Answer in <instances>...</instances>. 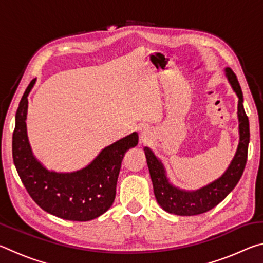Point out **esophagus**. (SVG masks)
Instances as JSON below:
<instances>
[{"instance_id":"1","label":"esophagus","mask_w":263,"mask_h":263,"mask_svg":"<svg viewBox=\"0 0 263 263\" xmlns=\"http://www.w3.org/2000/svg\"><path fill=\"white\" fill-rule=\"evenodd\" d=\"M148 139V135H147V132L146 131H142L141 132V135H140V140L142 141V142H146V140Z\"/></svg>"}]
</instances>
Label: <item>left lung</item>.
<instances>
[{
	"instance_id": "8db88e82",
	"label": "left lung",
	"mask_w": 263,
	"mask_h": 263,
	"mask_svg": "<svg viewBox=\"0 0 263 263\" xmlns=\"http://www.w3.org/2000/svg\"><path fill=\"white\" fill-rule=\"evenodd\" d=\"M225 70L231 86L239 97L238 117L240 141L235 157L224 175L199 190H180L169 183L166 174H164L162 163L159 161L152 151L148 147H145V155L146 160H147L151 179L153 182L155 198H157L160 206L169 213H174V215L179 216H196L211 210L234 189L243 173L247 162L249 122L243 109L242 91L238 79L231 68H226Z\"/></svg>"
}]
</instances>
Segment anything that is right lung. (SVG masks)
<instances>
[{
  "instance_id": "1",
  "label": "right lung",
  "mask_w": 263,
  "mask_h": 263,
  "mask_svg": "<svg viewBox=\"0 0 263 263\" xmlns=\"http://www.w3.org/2000/svg\"><path fill=\"white\" fill-rule=\"evenodd\" d=\"M34 82L35 79L20 102L12 133V159L22 183L37 205L53 216L75 221L95 219L112 205L123 157L137 146L138 133L105 147L81 171L67 174L48 172L34 159L26 135L28 95Z\"/></svg>"
}]
</instances>
